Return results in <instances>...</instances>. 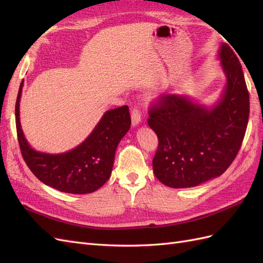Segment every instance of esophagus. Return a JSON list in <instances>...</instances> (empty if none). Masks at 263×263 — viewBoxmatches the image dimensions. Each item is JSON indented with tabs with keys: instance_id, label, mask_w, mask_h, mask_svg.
<instances>
[{
	"instance_id": "34e87169",
	"label": "esophagus",
	"mask_w": 263,
	"mask_h": 263,
	"mask_svg": "<svg viewBox=\"0 0 263 263\" xmlns=\"http://www.w3.org/2000/svg\"><path fill=\"white\" fill-rule=\"evenodd\" d=\"M141 122V114L137 106H134L132 109V123L134 126L138 125Z\"/></svg>"
}]
</instances>
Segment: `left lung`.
<instances>
[{"mask_svg": "<svg viewBox=\"0 0 263 263\" xmlns=\"http://www.w3.org/2000/svg\"><path fill=\"white\" fill-rule=\"evenodd\" d=\"M227 77L224 97L212 109L184 97L163 95L151 103L148 125L158 136L154 173L164 185L196 186L233 163L249 118V92L241 65L227 44L219 50Z\"/></svg>", "mask_w": 263, "mask_h": 263, "instance_id": "1", "label": "left lung"}]
</instances>
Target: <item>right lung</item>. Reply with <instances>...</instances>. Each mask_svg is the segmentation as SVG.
<instances>
[{
  "label": "right lung",
  "mask_w": 263,
  "mask_h": 263,
  "mask_svg": "<svg viewBox=\"0 0 263 263\" xmlns=\"http://www.w3.org/2000/svg\"><path fill=\"white\" fill-rule=\"evenodd\" d=\"M21 83L15 119L24 161L46 185L71 194L92 193L109 179L118 142L129 130L132 119L127 105L109 109L80 146L61 155L37 153L24 137L20 123Z\"/></svg>",
  "instance_id": "right-lung-1"
}]
</instances>
